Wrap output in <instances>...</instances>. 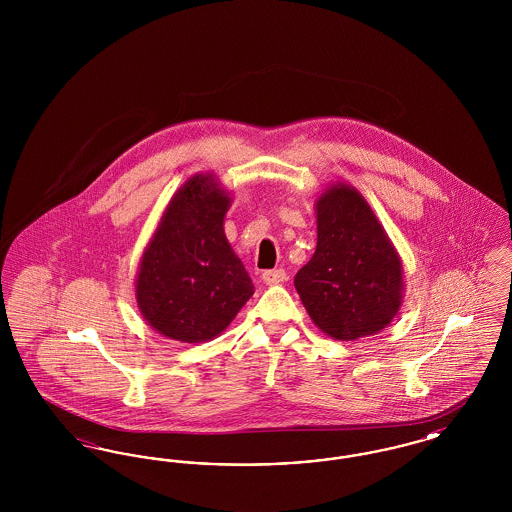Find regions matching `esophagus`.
Returning a JSON list of instances; mask_svg holds the SVG:
<instances>
[{
	"label": "esophagus",
	"instance_id": "1",
	"mask_svg": "<svg viewBox=\"0 0 512 512\" xmlns=\"http://www.w3.org/2000/svg\"><path fill=\"white\" fill-rule=\"evenodd\" d=\"M261 278H263V282L268 284V286H274V284H282L284 280H286V272L282 270V268H274V270H265L263 274H261Z\"/></svg>",
	"mask_w": 512,
	"mask_h": 512
}]
</instances>
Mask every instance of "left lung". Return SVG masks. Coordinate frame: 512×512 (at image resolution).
Segmentation results:
<instances>
[{"label": "left lung", "mask_w": 512, "mask_h": 512, "mask_svg": "<svg viewBox=\"0 0 512 512\" xmlns=\"http://www.w3.org/2000/svg\"><path fill=\"white\" fill-rule=\"evenodd\" d=\"M295 290L318 328L357 340L386 328L403 293L401 261L361 194L345 184L317 203V249Z\"/></svg>", "instance_id": "1"}]
</instances>
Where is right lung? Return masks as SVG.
<instances>
[{
    "instance_id": "obj_1",
    "label": "right lung",
    "mask_w": 512,
    "mask_h": 512,
    "mask_svg": "<svg viewBox=\"0 0 512 512\" xmlns=\"http://www.w3.org/2000/svg\"><path fill=\"white\" fill-rule=\"evenodd\" d=\"M228 205L213 178L194 176L172 197L147 245L136 282L138 305L171 340L219 336L253 295L251 278L224 236Z\"/></svg>"
}]
</instances>
